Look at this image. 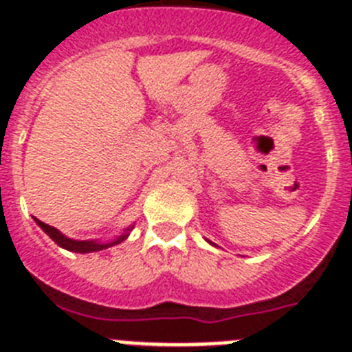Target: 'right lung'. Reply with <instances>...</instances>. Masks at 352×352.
Returning a JSON list of instances; mask_svg holds the SVG:
<instances>
[{
	"label": "right lung",
	"instance_id": "obj_1",
	"mask_svg": "<svg viewBox=\"0 0 352 352\" xmlns=\"http://www.w3.org/2000/svg\"><path fill=\"white\" fill-rule=\"evenodd\" d=\"M35 222L38 223L40 227H42L45 234H49V238H51L54 243H58L61 248H65V250L77 252V254H89V252H98V250H104V248L113 247V245L121 243V241H125V239H126V236H129V231H132V229H133V227H129V229L125 231V234L118 236L114 241H109V243H100V241H93V239H84V241H79V239L67 238V236L61 234V232L58 231L56 227L40 222L38 219H35Z\"/></svg>",
	"mask_w": 352,
	"mask_h": 352
}]
</instances>
